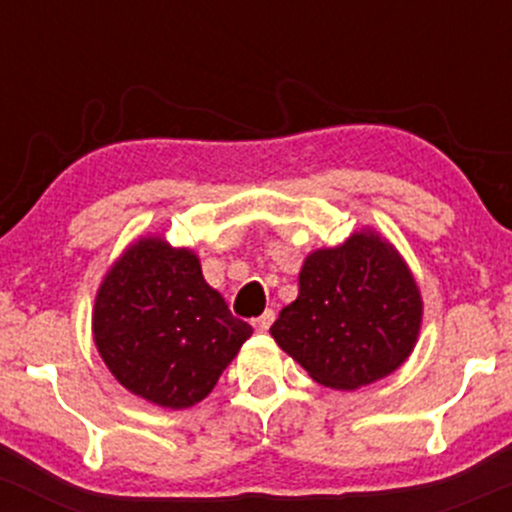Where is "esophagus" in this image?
Listing matches in <instances>:
<instances>
[{"mask_svg": "<svg viewBox=\"0 0 512 512\" xmlns=\"http://www.w3.org/2000/svg\"><path fill=\"white\" fill-rule=\"evenodd\" d=\"M272 322H274V310H264L260 317L252 320V327H255L257 332H267L269 327H272Z\"/></svg>", "mask_w": 512, "mask_h": 512, "instance_id": "1", "label": "esophagus"}]
</instances>
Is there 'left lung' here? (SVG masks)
I'll return each mask as SVG.
<instances>
[{"label": "left lung", "mask_w": 512, "mask_h": 512, "mask_svg": "<svg viewBox=\"0 0 512 512\" xmlns=\"http://www.w3.org/2000/svg\"><path fill=\"white\" fill-rule=\"evenodd\" d=\"M421 322L414 272L383 233L366 226L305 257L296 301L269 332L315 383L358 390L407 361Z\"/></svg>", "instance_id": "left-lung-1"}]
</instances>
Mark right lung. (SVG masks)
<instances>
[{
	"label": "right lung",
	"instance_id": "add662e5",
	"mask_svg": "<svg viewBox=\"0 0 512 512\" xmlns=\"http://www.w3.org/2000/svg\"><path fill=\"white\" fill-rule=\"evenodd\" d=\"M93 342L115 380L163 409L195 407L252 334L204 281L195 250L142 236L96 291Z\"/></svg>",
	"mask_w": 512,
	"mask_h": 512
}]
</instances>
